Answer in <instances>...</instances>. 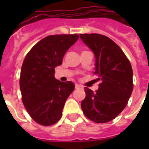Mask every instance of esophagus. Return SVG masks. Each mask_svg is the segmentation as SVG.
Returning a JSON list of instances; mask_svg holds the SVG:
<instances>
[{
	"mask_svg": "<svg viewBox=\"0 0 149 149\" xmlns=\"http://www.w3.org/2000/svg\"><path fill=\"white\" fill-rule=\"evenodd\" d=\"M75 88H76V89L83 88V86H80V85H79V84H76V85H75Z\"/></svg>",
	"mask_w": 149,
	"mask_h": 149,
	"instance_id": "obj_1",
	"label": "esophagus"
}]
</instances>
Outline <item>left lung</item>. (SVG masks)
Here are the masks:
<instances>
[{
  "mask_svg": "<svg viewBox=\"0 0 149 149\" xmlns=\"http://www.w3.org/2000/svg\"><path fill=\"white\" fill-rule=\"evenodd\" d=\"M80 38L95 56L96 92L85 87L81 108L90 120L107 123L125 109L133 91L132 65L120 48L111 38L99 34H81Z\"/></svg>",
  "mask_w": 149,
  "mask_h": 149,
  "instance_id": "8db88e82",
  "label": "left lung"
}]
</instances>
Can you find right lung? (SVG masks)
<instances>
[{"label": "right lung", "instance_id": "add662e5", "mask_svg": "<svg viewBox=\"0 0 149 149\" xmlns=\"http://www.w3.org/2000/svg\"><path fill=\"white\" fill-rule=\"evenodd\" d=\"M79 38L74 35L45 37L32 47L22 64L20 89L24 107L36 122L44 126L56 123L62 117L65 100L75 88L71 81L55 78V68Z\"/></svg>", "mask_w": 149, "mask_h": 149}]
</instances>
